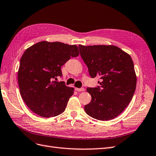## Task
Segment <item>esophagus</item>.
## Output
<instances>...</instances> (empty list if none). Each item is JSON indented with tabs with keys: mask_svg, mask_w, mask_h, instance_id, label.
Returning a JSON list of instances; mask_svg holds the SVG:
<instances>
[{
	"mask_svg": "<svg viewBox=\"0 0 156 156\" xmlns=\"http://www.w3.org/2000/svg\"><path fill=\"white\" fill-rule=\"evenodd\" d=\"M75 90H76V91H85V89L84 88H76V87L75 88Z\"/></svg>",
	"mask_w": 156,
	"mask_h": 156,
	"instance_id": "obj_1",
	"label": "esophagus"
}]
</instances>
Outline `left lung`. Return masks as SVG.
<instances>
[{"label": "left lung", "instance_id": "obj_1", "mask_svg": "<svg viewBox=\"0 0 156 156\" xmlns=\"http://www.w3.org/2000/svg\"><path fill=\"white\" fill-rule=\"evenodd\" d=\"M91 78L101 77L97 87H87L91 101L84 110L90 116L107 121L116 118L131 102L136 76L130 55L113 45H79Z\"/></svg>", "mask_w": 156, "mask_h": 156}]
</instances>
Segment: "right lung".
<instances>
[{
	"mask_svg": "<svg viewBox=\"0 0 156 156\" xmlns=\"http://www.w3.org/2000/svg\"><path fill=\"white\" fill-rule=\"evenodd\" d=\"M76 45L39 42L28 48L20 59L17 74L20 94L30 110L44 118L63 112L74 88L57 82L61 67L70 57H77Z\"/></svg>",
	"mask_w": 156,
	"mask_h": 156,
	"instance_id": "1",
	"label": "right lung"
}]
</instances>
